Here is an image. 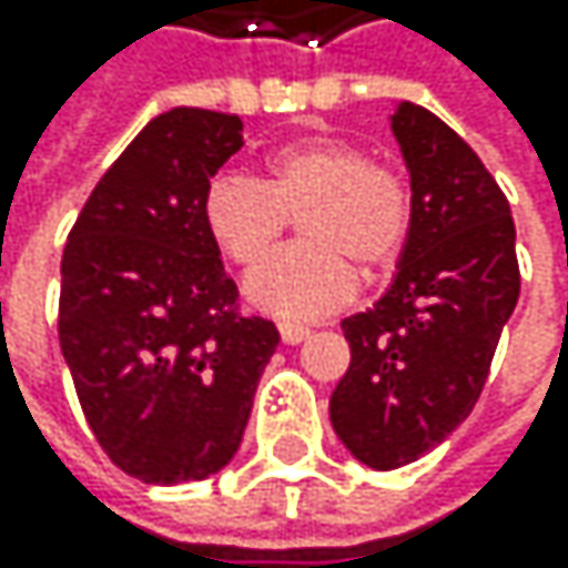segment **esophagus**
<instances>
[{
	"label": "esophagus",
	"mask_w": 568,
	"mask_h": 568,
	"mask_svg": "<svg viewBox=\"0 0 568 568\" xmlns=\"http://www.w3.org/2000/svg\"><path fill=\"white\" fill-rule=\"evenodd\" d=\"M278 337L282 344H303L310 337V326H300V323H282L278 326Z\"/></svg>",
	"instance_id": "1"
}]
</instances>
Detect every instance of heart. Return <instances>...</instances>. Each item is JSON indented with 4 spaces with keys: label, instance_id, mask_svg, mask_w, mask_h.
Listing matches in <instances>:
<instances>
[{
    "label": "heart",
    "instance_id": "heart-1",
    "mask_svg": "<svg viewBox=\"0 0 568 568\" xmlns=\"http://www.w3.org/2000/svg\"><path fill=\"white\" fill-rule=\"evenodd\" d=\"M262 183L214 176L201 197L211 242L252 268L277 244L290 216H303L304 245L280 253L245 282V300L278 320H320L354 296V268L382 272L405 248L412 193L347 139H303L265 156Z\"/></svg>",
    "mask_w": 568,
    "mask_h": 568
}]
</instances>
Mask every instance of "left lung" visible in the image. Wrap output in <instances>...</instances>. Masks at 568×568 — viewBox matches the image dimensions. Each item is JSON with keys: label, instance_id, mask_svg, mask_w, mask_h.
Masks as SVG:
<instances>
[{"label": "left lung", "instance_id": "left-lung-1", "mask_svg": "<svg viewBox=\"0 0 568 568\" xmlns=\"http://www.w3.org/2000/svg\"><path fill=\"white\" fill-rule=\"evenodd\" d=\"M388 122L412 224L385 296L341 323L351 367L331 395L334 433L371 470L419 460L470 416L521 293L511 207L477 152L423 104Z\"/></svg>", "mask_w": 568, "mask_h": 568}]
</instances>
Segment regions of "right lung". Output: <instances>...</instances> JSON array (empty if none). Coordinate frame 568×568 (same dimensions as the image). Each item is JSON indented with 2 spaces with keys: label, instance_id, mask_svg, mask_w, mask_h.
Returning a JSON list of instances; mask_svg holds the SVG:
<instances>
[{
  "label": "right lung",
  "instance_id": "obj_1",
  "mask_svg": "<svg viewBox=\"0 0 568 568\" xmlns=\"http://www.w3.org/2000/svg\"><path fill=\"white\" fill-rule=\"evenodd\" d=\"M242 145L237 115L170 108L108 166L63 245L60 351L94 439L142 484L227 467L278 347L272 320L237 313L201 221Z\"/></svg>",
  "mask_w": 568,
  "mask_h": 568
}]
</instances>
